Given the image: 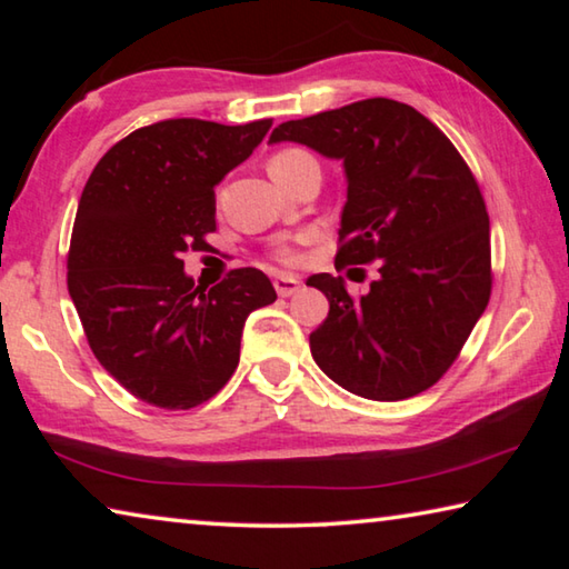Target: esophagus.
Listing matches in <instances>:
<instances>
[{
  "label": "esophagus",
  "instance_id": "obj_1",
  "mask_svg": "<svg viewBox=\"0 0 569 569\" xmlns=\"http://www.w3.org/2000/svg\"><path fill=\"white\" fill-rule=\"evenodd\" d=\"M273 288H276L278 296L288 298V296H293V293L298 291V288H301V281H298V278H293V276L281 273V276L273 278Z\"/></svg>",
  "mask_w": 569,
  "mask_h": 569
}]
</instances>
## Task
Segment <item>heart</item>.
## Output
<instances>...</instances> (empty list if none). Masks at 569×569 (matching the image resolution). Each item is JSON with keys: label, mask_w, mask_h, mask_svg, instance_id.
Returning <instances> with one entry per match:
<instances>
[{"label": "heart", "mask_w": 569, "mask_h": 569, "mask_svg": "<svg viewBox=\"0 0 569 569\" xmlns=\"http://www.w3.org/2000/svg\"><path fill=\"white\" fill-rule=\"evenodd\" d=\"M306 166H319V162H316L311 152H306L301 148L278 150L276 156L271 158V162H268V168H271V176L276 180H286L288 176H293V172H298ZM273 256H276V261H281V263H296L298 261V250L291 248V246H278L273 250Z\"/></svg>", "instance_id": "b5f03b06"}]
</instances>
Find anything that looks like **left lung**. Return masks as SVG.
Listing matches in <instances>:
<instances>
[{
	"label": "left lung",
	"instance_id": "1",
	"mask_svg": "<svg viewBox=\"0 0 569 569\" xmlns=\"http://www.w3.org/2000/svg\"><path fill=\"white\" fill-rule=\"evenodd\" d=\"M281 140L343 160L349 198L336 271L379 268L359 296L341 276L308 278L329 298V316L311 333L313 361L373 401L435 387L492 296L489 216L475 172L435 122L389 98L281 122L271 142Z\"/></svg>",
	"mask_w": 569,
	"mask_h": 569
}]
</instances>
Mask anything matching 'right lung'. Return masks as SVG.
Here are the masks:
<instances>
[{"mask_svg": "<svg viewBox=\"0 0 569 569\" xmlns=\"http://www.w3.org/2000/svg\"><path fill=\"white\" fill-rule=\"evenodd\" d=\"M271 122H152L114 142L84 182L67 288L94 359L150 407L186 411L213 399L233 377L248 313L276 301L258 268H233L206 291L180 258L208 250L213 188Z\"/></svg>", "mask_w": 569, "mask_h": 569, "instance_id": "1", "label": "right lung"}]
</instances>
